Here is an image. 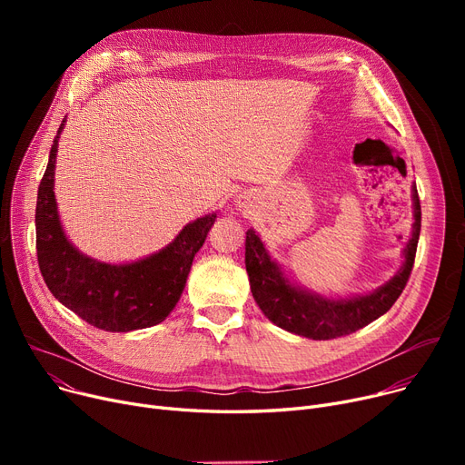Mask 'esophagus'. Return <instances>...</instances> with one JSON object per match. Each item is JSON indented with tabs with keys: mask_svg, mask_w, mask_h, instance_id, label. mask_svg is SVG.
<instances>
[{
	"mask_svg": "<svg viewBox=\"0 0 465 465\" xmlns=\"http://www.w3.org/2000/svg\"><path fill=\"white\" fill-rule=\"evenodd\" d=\"M242 205H245V203H242Z\"/></svg>",
	"mask_w": 465,
	"mask_h": 465,
	"instance_id": "34e87169",
	"label": "esophagus"
}]
</instances>
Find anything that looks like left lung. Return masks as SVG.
<instances>
[{
    "label": "left lung",
    "mask_w": 465,
    "mask_h": 465,
    "mask_svg": "<svg viewBox=\"0 0 465 465\" xmlns=\"http://www.w3.org/2000/svg\"><path fill=\"white\" fill-rule=\"evenodd\" d=\"M414 198V226L412 237L405 249V263L400 273L388 284L381 286L370 296H360L343 302H330L319 296H311L288 284L279 265L267 256L260 237L254 230L247 232L245 241V265L251 281V290L262 312L273 324L290 333H298L309 339H335L358 331L377 321L396 303L411 277L414 256L420 235V200L417 186L412 188Z\"/></svg>",
    "instance_id": "1"
}]
</instances>
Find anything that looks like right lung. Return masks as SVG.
I'll return each mask as SVG.
<instances>
[{"label": "right lung", "mask_w": 465, "mask_h": 465, "mask_svg": "<svg viewBox=\"0 0 465 465\" xmlns=\"http://www.w3.org/2000/svg\"><path fill=\"white\" fill-rule=\"evenodd\" d=\"M58 128L35 207V245L41 275L53 296L90 326L132 331L165 321L177 305L195 252L202 249L216 214L193 220L163 251L135 263L109 265L83 256L65 239L54 200Z\"/></svg>", "instance_id": "add662e5"}]
</instances>
